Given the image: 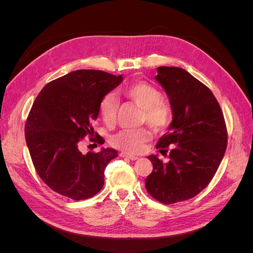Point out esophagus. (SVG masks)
Returning <instances> with one entry per match:
<instances>
[{"instance_id":"esophagus-1","label":"esophagus","mask_w":253,"mask_h":253,"mask_svg":"<svg viewBox=\"0 0 253 253\" xmlns=\"http://www.w3.org/2000/svg\"><path fill=\"white\" fill-rule=\"evenodd\" d=\"M120 156H121V157L128 158V159H131V160H136V159H138V157H137V156L132 155V154H127V153H126V152H122V153H120Z\"/></svg>"}]
</instances>
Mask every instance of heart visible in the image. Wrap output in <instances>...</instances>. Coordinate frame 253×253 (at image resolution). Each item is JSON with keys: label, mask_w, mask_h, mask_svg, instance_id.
<instances>
[{"label": "heart", "mask_w": 253, "mask_h": 253, "mask_svg": "<svg viewBox=\"0 0 253 253\" xmlns=\"http://www.w3.org/2000/svg\"><path fill=\"white\" fill-rule=\"evenodd\" d=\"M124 94L142 108V120L155 129H163L170 124V106L162 100V93L145 81H135L124 88ZM118 109V100L114 94L105 95L100 103V114L104 121L115 119ZM152 138L148 128H124L112 136L111 143L126 153H140L144 143Z\"/></svg>", "instance_id": "b5f03b06"}]
</instances>
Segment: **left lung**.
<instances>
[{
  "mask_svg": "<svg viewBox=\"0 0 253 253\" xmlns=\"http://www.w3.org/2000/svg\"><path fill=\"white\" fill-rule=\"evenodd\" d=\"M155 80L169 98L172 122L156 148L167 155L148 158L152 173L145 178L149 194L165 205L190 200L203 191L216 173L227 148L223 112L212 91L179 67L160 66Z\"/></svg>",
  "mask_w": 253,
  "mask_h": 253,
  "instance_id": "1",
  "label": "left lung"
}]
</instances>
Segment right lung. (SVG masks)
Instances as JSON below:
<instances>
[{
    "instance_id": "right-lung-1",
    "label": "right lung",
    "mask_w": 253,
    "mask_h": 253,
    "mask_svg": "<svg viewBox=\"0 0 253 253\" xmlns=\"http://www.w3.org/2000/svg\"><path fill=\"white\" fill-rule=\"evenodd\" d=\"M122 75L79 70L45 85L26 120L25 138L37 173L55 192L86 200L104 185L105 167L118 156L114 149L79 150L100 112L103 97L122 82Z\"/></svg>"
}]
</instances>
